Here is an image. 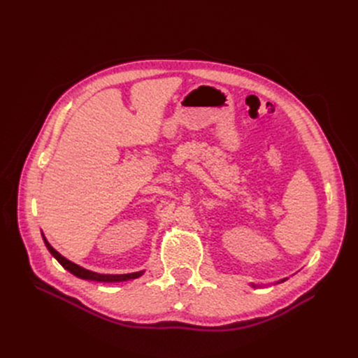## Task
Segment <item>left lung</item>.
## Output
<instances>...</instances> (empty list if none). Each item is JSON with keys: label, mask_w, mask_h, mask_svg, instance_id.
Masks as SVG:
<instances>
[{"label": "left lung", "mask_w": 358, "mask_h": 358, "mask_svg": "<svg viewBox=\"0 0 358 358\" xmlns=\"http://www.w3.org/2000/svg\"><path fill=\"white\" fill-rule=\"evenodd\" d=\"M281 281H285V280H281Z\"/></svg>", "instance_id": "1"}]
</instances>
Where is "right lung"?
<instances>
[{
    "label": "right lung",
    "instance_id": "add662e5",
    "mask_svg": "<svg viewBox=\"0 0 358 358\" xmlns=\"http://www.w3.org/2000/svg\"><path fill=\"white\" fill-rule=\"evenodd\" d=\"M43 241H45V245L46 248L49 250V252L58 259L59 264L66 268L69 273H72L73 275H77L80 278H84V280H94V281H126V280H134V278H138L143 274V271H136V273H130V274H99V273H94V271H90V270H85L77 264H73L72 261L66 259L65 257H62L58 251L53 250V247L50 245V243L48 242V239L43 236Z\"/></svg>",
    "mask_w": 358,
    "mask_h": 358
}]
</instances>
